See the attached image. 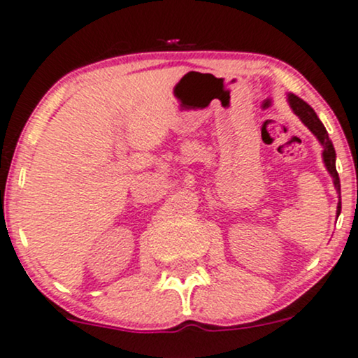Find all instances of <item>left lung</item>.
Instances as JSON below:
<instances>
[{"label": "left lung", "instance_id": "left-lung-1", "mask_svg": "<svg viewBox=\"0 0 358 358\" xmlns=\"http://www.w3.org/2000/svg\"><path fill=\"white\" fill-rule=\"evenodd\" d=\"M288 103H290L292 110L295 111V115L302 120V122L305 123V127H308V130L318 138V141H320L322 146H324L325 166H327V170H329V173L331 175V178H334L335 188H337L340 193V178L337 173V168H335V148H334V145H331L329 133H327L325 127L322 124L320 120H318V116L315 111H313L312 106L307 105L302 98L295 96V94H288ZM337 210L340 213V210H342V201H338Z\"/></svg>", "mask_w": 358, "mask_h": 358}]
</instances>
